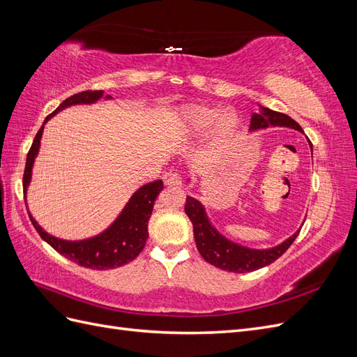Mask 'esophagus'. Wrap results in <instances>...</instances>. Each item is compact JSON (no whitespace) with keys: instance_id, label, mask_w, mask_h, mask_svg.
Listing matches in <instances>:
<instances>
[{"instance_id":"obj_1","label":"esophagus","mask_w":357,"mask_h":357,"mask_svg":"<svg viewBox=\"0 0 357 357\" xmlns=\"http://www.w3.org/2000/svg\"><path fill=\"white\" fill-rule=\"evenodd\" d=\"M165 185L171 188H180L181 186V177L178 174H169L165 177Z\"/></svg>"}]
</instances>
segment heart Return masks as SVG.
Returning <instances> with one entry per match:
<instances>
[{"label":"heart","mask_w":357,"mask_h":357,"mask_svg":"<svg viewBox=\"0 0 357 357\" xmlns=\"http://www.w3.org/2000/svg\"><path fill=\"white\" fill-rule=\"evenodd\" d=\"M176 122L181 134L198 137L205 134L208 144H222L240 129L241 119L234 109L219 110L208 104H185L176 113Z\"/></svg>","instance_id":"1"}]
</instances>
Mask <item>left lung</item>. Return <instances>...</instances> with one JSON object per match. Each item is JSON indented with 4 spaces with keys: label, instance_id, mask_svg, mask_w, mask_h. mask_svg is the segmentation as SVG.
<instances>
[{
    "label": "left lung",
    "instance_id": "left-lung-1",
    "mask_svg": "<svg viewBox=\"0 0 357 357\" xmlns=\"http://www.w3.org/2000/svg\"><path fill=\"white\" fill-rule=\"evenodd\" d=\"M257 107L259 110L253 113L250 119V128H248V131L250 132L262 131V129H266V128L282 126V128H291L295 129V131L304 134L302 128L287 114L274 112L261 104H257ZM311 152H312V147H311ZM188 181H190V178H188ZM185 211L193 225V236H195V243L201 256L208 264L229 273H238V274L250 273V271H256L259 268H264L269 264H273L287 250L301 231L298 229L294 235L289 236L287 240L274 247L250 248L228 240L223 234H220L218 229H215V226L211 223L208 214L205 211V207L201 204V201L188 197Z\"/></svg>",
    "mask_w": 357,
    "mask_h": 357
}]
</instances>
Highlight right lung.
Masks as SVG:
<instances>
[{
	"label": "right lung",
	"instance_id": "obj_1",
	"mask_svg": "<svg viewBox=\"0 0 357 357\" xmlns=\"http://www.w3.org/2000/svg\"><path fill=\"white\" fill-rule=\"evenodd\" d=\"M100 100H113L112 95H105L102 91H84L79 92L66 101L59 104L58 109L50 113L45 122H43L40 131L37 132L34 142L26 156V165L24 172V195L26 198V192L32 177V167H34L36 158L38 155L40 144H41V135L45 131V125L59 112L71 105H84V104H95ZM164 189V183L162 180H156L153 183H147V185L138 188L132 197L129 198L121 214L117 215L114 222L104 229L101 234L91 236V238L79 240V241H68L56 238V236L46 232L37 220L29 214V219L34 225V228L40 234V236L45 240L49 245H52L58 253L66 256L74 264H77L84 268L98 269H113L128 262L134 261V259L142 253L149 238V219L152 215L153 205L159 193Z\"/></svg>",
	"mask_w": 357,
	"mask_h": 357
}]
</instances>
